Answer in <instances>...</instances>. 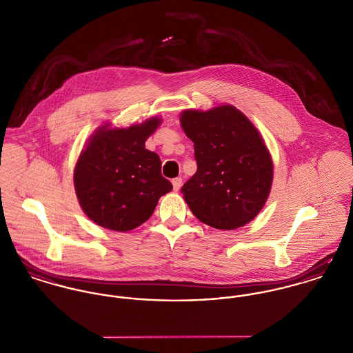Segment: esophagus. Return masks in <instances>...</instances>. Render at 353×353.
I'll return each mask as SVG.
<instances>
[{
  "instance_id": "34e87169",
  "label": "esophagus",
  "mask_w": 353,
  "mask_h": 353,
  "mask_svg": "<svg viewBox=\"0 0 353 353\" xmlns=\"http://www.w3.org/2000/svg\"><path fill=\"white\" fill-rule=\"evenodd\" d=\"M172 184H173V190H179L181 188V184H183V179L181 177H176L172 180Z\"/></svg>"
}]
</instances>
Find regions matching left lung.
Listing matches in <instances>:
<instances>
[{
    "mask_svg": "<svg viewBox=\"0 0 353 353\" xmlns=\"http://www.w3.org/2000/svg\"><path fill=\"white\" fill-rule=\"evenodd\" d=\"M180 122L197 163L181 188L193 215L217 230L250 223L263 208L272 184V156L256 128L231 105L184 110Z\"/></svg>",
    "mask_w": 353,
    "mask_h": 353,
    "instance_id": "obj_1",
    "label": "left lung"
}]
</instances>
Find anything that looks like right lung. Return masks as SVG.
<instances>
[{
    "label": "right lung",
    "instance_id": "1",
    "mask_svg": "<svg viewBox=\"0 0 353 353\" xmlns=\"http://www.w3.org/2000/svg\"><path fill=\"white\" fill-rule=\"evenodd\" d=\"M161 125L159 117L128 129L101 126L74 170L81 210L94 223L126 232L145 223L173 185L161 174L157 153L145 142Z\"/></svg>",
    "mask_w": 353,
    "mask_h": 353
}]
</instances>
